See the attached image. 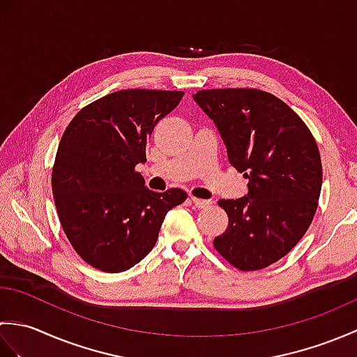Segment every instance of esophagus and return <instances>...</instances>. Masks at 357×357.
I'll list each match as a JSON object with an SVG mask.
<instances>
[{
  "label": "esophagus",
  "instance_id": "obj_1",
  "mask_svg": "<svg viewBox=\"0 0 357 357\" xmlns=\"http://www.w3.org/2000/svg\"><path fill=\"white\" fill-rule=\"evenodd\" d=\"M190 201L195 204V207H198V208L207 207V206H210L211 202H213V201H210V199H199V198H195V196H190Z\"/></svg>",
  "mask_w": 357,
  "mask_h": 357
}]
</instances>
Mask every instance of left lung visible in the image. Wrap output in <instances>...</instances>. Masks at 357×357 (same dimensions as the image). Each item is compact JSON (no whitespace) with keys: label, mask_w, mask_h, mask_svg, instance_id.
Listing matches in <instances>:
<instances>
[{"label":"left lung","mask_w":357,"mask_h":357,"mask_svg":"<svg viewBox=\"0 0 357 357\" xmlns=\"http://www.w3.org/2000/svg\"><path fill=\"white\" fill-rule=\"evenodd\" d=\"M193 100L213 119L229 162L248 179L247 196L218 201L229 227L213 245L242 271L268 267L314 218L322 187L317 144L304 121L264 90H199Z\"/></svg>","instance_id":"obj_1"}]
</instances>
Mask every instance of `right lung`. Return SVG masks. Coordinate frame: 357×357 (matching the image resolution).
Returning a JSON list of instances; mask_svg holds the SVG:
<instances>
[{
  "label": "right lung",
  "mask_w": 357,
  "mask_h": 357,
  "mask_svg": "<svg viewBox=\"0 0 357 357\" xmlns=\"http://www.w3.org/2000/svg\"><path fill=\"white\" fill-rule=\"evenodd\" d=\"M184 92L128 89L81 109L59 141L52 170L59 222L95 268H132L155 247L167 211L187 199L181 188L151 192L135 167L149 136Z\"/></svg>",
  "instance_id": "right-lung-1"
}]
</instances>
